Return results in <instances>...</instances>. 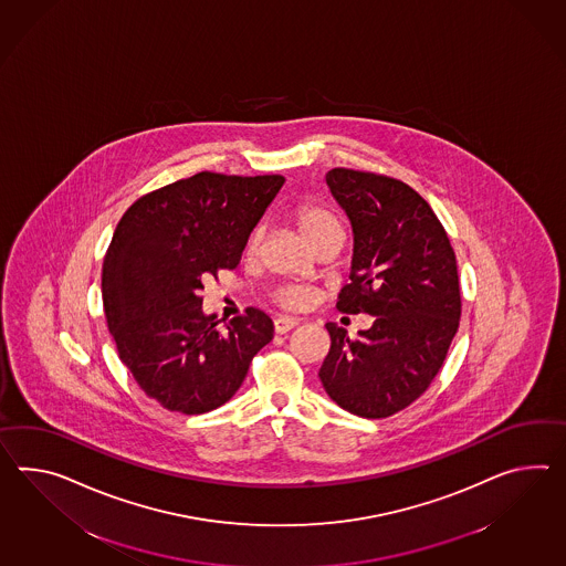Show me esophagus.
<instances>
[{
  "label": "esophagus",
  "instance_id": "esophagus-1",
  "mask_svg": "<svg viewBox=\"0 0 566 566\" xmlns=\"http://www.w3.org/2000/svg\"><path fill=\"white\" fill-rule=\"evenodd\" d=\"M298 325V318L294 317H276L274 318V329L276 333H289L290 329H294Z\"/></svg>",
  "mask_w": 566,
  "mask_h": 566
}]
</instances>
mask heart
Masks as SVG:
<instances>
[{
    "label": "heart",
    "mask_w": 566,
    "mask_h": 566,
    "mask_svg": "<svg viewBox=\"0 0 566 566\" xmlns=\"http://www.w3.org/2000/svg\"><path fill=\"white\" fill-rule=\"evenodd\" d=\"M294 222L311 245L325 234L342 231L339 221L335 219L332 210L318 207V205H301L294 210ZM258 245H260V231H253L249 234L248 253H255ZM313 296H315L313 290L308 289H280L274 294L276 303L286 308H304L311 304Z\"/></svg>",
    "instance_id": "obj_1"
}]
</instances>
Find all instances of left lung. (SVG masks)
I'll return each mask as SVG.
<instances>
[{"instance_id": "8db88e82", "label": "left lung", "mask_w": 566, "mask_h": 566, "mask_svg": "<svg viewBox=\"0 0 566 566\" xmlns=\"http://www.w3.org/2000/svg\"><path fill=\"white\" fill-rule=\"evenodd\" d=\"M325 180L354 231L352 282L337 308L368 313L374 323L356 339L327 323L332 349L318 378L345 411L382 419L428 390L458 332L454 249L411 186L345 167L327 171Z\"/></svg>"}]
</instances>
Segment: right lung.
Wrapping results in <instances>:
<instances>
[{
    "mask_svg": "<svg viewBox=\"0 0 566 566\" xmlns=\"http://www.w3.org/2000/svg\"><path fill=\"white\" fill-rule=\"evenodd\" d=\"M282 176L200 171L140 196L112 234L102 301L118 356L167 411L208 413L243 385L253 356L274 337L260 308L219 329L202 313L205 277L234 270Z\"/></svg>",
    "mask_w": 566,
    "mask_h": 566,
    "instance_id": "add662e5",
    "label": "right lung"
}]
</instances>
